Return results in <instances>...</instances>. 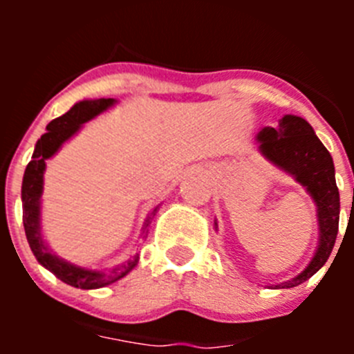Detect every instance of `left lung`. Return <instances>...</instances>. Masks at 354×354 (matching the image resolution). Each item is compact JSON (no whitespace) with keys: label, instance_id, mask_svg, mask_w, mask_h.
<instances>
[{"label":"left lung","instance_id":"1","mask_svg":"<svg viewBox=\"0 0 354 354\" xmlns=\"http://www.w3.org/2000/svg\"><path fill=\"white\" fill-rule=\"evenodd\" d=\"M257 140L262 156L305 186L317 205L319 246L314 259L298 277L274 286V289H290L317 273L326 264L335 246L340 212L335 167L326 147L315 136L310 124L301 117L286 115L277 127H264L257 134Z\"/></svg>","mask_w":354,"mask_h":354}]
</instances>
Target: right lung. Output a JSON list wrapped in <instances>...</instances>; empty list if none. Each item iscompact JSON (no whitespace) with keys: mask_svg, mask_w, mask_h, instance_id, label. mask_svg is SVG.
Masks as SVG:
<instances>
[{"mask_svg":"<svg viewBox=\"0 0 354 354\" xmlns=\"http://www.w3.org/2000/svg\"><path fill=\"white\" fill-rule=\"evenodd\" d=\"M115 104V99H95V101H80L68 109L67 113L62 117L55 118L48 124L46 133L40 136L37 142L31 161L28 162L26 171L23 177V189H21V198H23V223L26 239L30 243V248L37 261L51 271L56 278H60L62 282L68 283L77 289H99V287L109 286L117 282L120 278L126 277L133 270L138 257L133 261H127L126 264L118 266L111 271H92L84 270L80 266H74L71 262L58 259L49 252L42 239L40 232V196L44 189V171H46V159L53 158L58 152L62 145L67 142L71 136L81 129L84 122L92 120L99 113L106 111L109 106ZM158 207L152 211V216L156 214ZM150 218L147 220L145 228L149 227Z\"/></svg>","mask_w":354,"mask_h":354,"instance_id":"1","label":"right lung"}]
</instances>
